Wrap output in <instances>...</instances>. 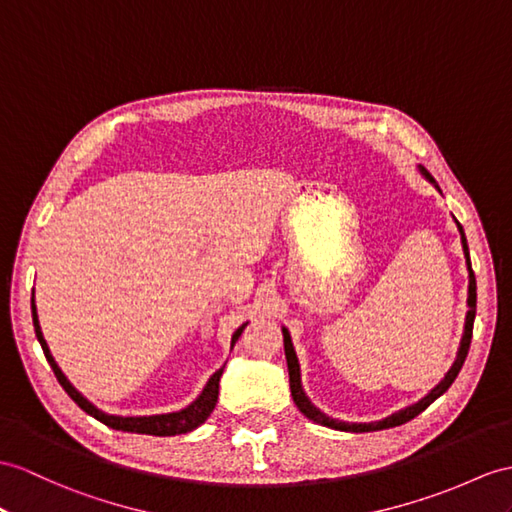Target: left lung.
I'll return each instance as SVG.
<instances>
[{"label": "left lung", "mask_w": 512, "mask_h": 512, "mask_svg": "<svg viewBox=\"0 0 512 512\" xmlns=\"http://www.w3.org/2000/svg\"><path fill=\"white\" fill-rule=\"evenodd\" d=\"M421 173L426 176L436 189H439V184H436V180L430 176V173L421 167ZM441 191V189H439ZM458 226V232H460V241H463V249H465V258H467V269H469V297H467V304H469V310H467V321H465V334H463V341H460V350H458V356H456V363L452 365V369L447 371V376L441 384H436L434 389L423 397V400L415 406H408L404 410H400V413H395L391 417H386L382 421H373V423H345V421H336V419H330L321 413V410H317L313 404L308 402V397L304 395L302 391V382H299V363H297V356H295V350H293V343H291V336H289V330L282 328V334H284V354H286V365H289V382H291V395H293V402L295 406L299 408V413H304L308 419H313L315 423H321V426L326 428H334V430H343V432H373V430H386V428H395V426H402V423L415 419L417 415H421L423 410H426L436 397H441L447 389H450L452 382L456 380V376L460 373V369H463L465 365V358L469 354V345H471V334H473V319H476V276H473V269H471V260H469V247H467V239H465V232H463V226L460 223H456Z\"/></svg>", "instance_id": "left-lung-1"}]
</instances>
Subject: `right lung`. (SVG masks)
Wrapping results in <instances>:
<instances>
[{
	"mask_svg": "<svg viewBox=\"0 0 512 512\" xmlns=\"http://www.w3.org/2000/svg\"><path fill=\"white\" fill-rule=\"evenodd\" d=\"M32 321H34V332H36V339H39L41 347H43V354L47 358L49 367L54 369V376L60 382L62 389L67 391V395L71 397L73 402H76L84 413H89L91 417H95L97 421H102L104 426L112 428V430H123V432H139V434H154V436H176V434H184V432H191L197 426H202V423L208 419V415L215 410L217 404V397H219V378L223 369L215 371L213 378L208 380L206 389L202 391V395L197 397V400L189 406L180 410V413H169V415H154V417H115V415H106L102 410H97L89 400H84V397L73 389L71 382L65 378V373H62L56 365V360L49 354V347L43 339V332L39 326V315H36V306H34V297H32ZM247 323L234 332L232 336V347L234 343L239 341V336L243 334Z\"/></svg>",
	"mask_w": 512,
	"mask_h": 512,
	"instance_id": "add662e5",
	"label": "right lung"
}]
</instances>
